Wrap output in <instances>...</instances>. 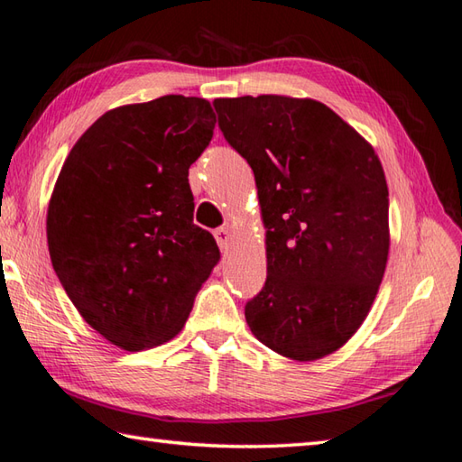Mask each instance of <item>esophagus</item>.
I'll return each instance as SVG.
<instances>
[{"mask_svg":"<svg viewBox=\"0 0 462 462\" xmlns=\"http://www.w3.org/2000/svg\"><path fill=\"white\" fill-rule=\"evenodd\" d=\"M214 236H216V242H218V246H220V250H228L230 248V244H232V236H230V230L228 228H218L214 232Z\"/></svg>","mask_w":462,"mask_h":462,"instance_id":"esophagus-1","label":"esophagus"}]
</instances>
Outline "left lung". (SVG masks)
<instances>
[{
	"label": "left lung",
	"instance_id": "1",
	"mask_svg": "<svg viewBox=\"0 0 462 462\" xmlns=\"http://www.w3.org/2000/svg\"><path fill=\"white\" fill-rule=\"evenodd\" d=\"M226 142L254 171L266 282L252 334L292 360L332 355L365 322L388 260V186L373 146L316 99H214Z\"/></svg>",
	"mask_w": 462,
	"mask_h": 462
}]
</instances>
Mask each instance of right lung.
I'll list each match as a JSON object with an SVG mask.
<instances>
[{"mask_svg": "<svg viewBox=\"0 0 462 462\" xmlns=\"http://www.w3.org/2000/svg\"><path fill=\"white\" fill-rule=\"evenodd\" d=\"M214 124L204 97L122 106L63 162L48 206L51 264L84 320L124 350L174 338L220 260L188 184Z\"/></svg>", "mask_w": 462, "mask_h": 462, "instance_id": "obj_1", "label": "right lung"}]
</instances>
